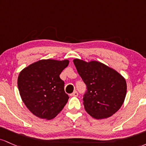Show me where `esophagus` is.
<instances>
[{"label":"esophagus","mask_w":146,"mask_h":146,"mask_svg":"<svg viewBox=\"0 0 146 146\" xmlns=\"http://www.w3.org/2000/svg\"><path fill=\"white\" fill-rule=\"evenodd\" d=\"M78 94L77 92L74 91L73 93H72V94H70V96H78Z\"/></svg>","instance_id":"esophagus-1"}]
</instances>
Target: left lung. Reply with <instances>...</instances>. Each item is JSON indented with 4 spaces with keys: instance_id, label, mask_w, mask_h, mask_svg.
Instances as JSON below:
<instances>
[{
    "instance_id": "8db88e82",
    "label": "left lung",
    "mask_w": 146,
    "mask_h": 146,
    "mask_svg": "<svg viewBox=\"0 0 146 146\" xmlns=\"http://www.w3.org/2000/svg\"><path fill=\"white\" fill-rule=\"evenodd\" d=\"M86 86L83 105L86 112L96 119H106L117 112L125 100L127 86L119 73L97 61L73 60Z\"/></svg>"
}]
</instances>
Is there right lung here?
<instances>
[{
	"instance_id": "add662e5",
	"label": "right lung",
	"mask_w": 146,
	"mask_h": 146,
	"mask_svg": "<svg viewBox=\"0 0 146 146\" xmlns=\"http://www.w3.org/2000/svg\"><path fill=\"white\" fill-rule=\"evenodd\" d=\"M68 64V60H40L19 74L18 88L21 97L35 116L50 120L67 104L69 96L59 76Z\"/></svg>"
}]
</instances>
